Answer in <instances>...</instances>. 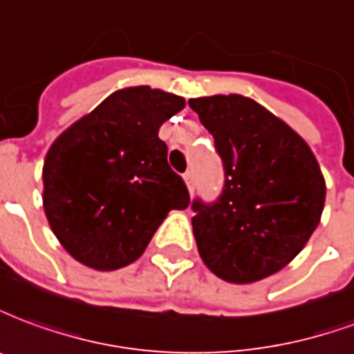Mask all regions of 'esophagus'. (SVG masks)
Segmentation results:
<instances>
[{"label":"esophagus","mask_w":354,"mask_h":354,"mask_svg":"<svg viewBox=\"0 0 354 354\" xmlns=\"http://www.w3.org/2000/svg\"><path fill=\"white\" fill-rule=\"evenodd\" d=\"M183 179H185V185H187L189 192H192V190H194V173L187 171L183 175Z\"/></svg>","instance_id":"obj_1"}]
</instances>
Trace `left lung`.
Wrapping results in <instances>:
<instances>
[{
  "label": "left lung",
  "mask_w": 354,
  "mask_h": 354,
  "mask_svg": "<svg viewBox=\"0 0 354 354\" xmlns=\"http://www.w3.org/2000/svg\"><path fill=\"white\" fill-rule=\"evenodd\" d=\"M189 106L225 165L221 198L192 205L198 253L227 282L263 280L293 261L318 227L324 175L301 135L250 97H198Z\"/></svg>",
  "instance_id": "1"
}]
</instances>
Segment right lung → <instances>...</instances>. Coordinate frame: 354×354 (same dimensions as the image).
Listing matches in <instances>:
<instances>
[{"mask_svg": "<svg viewBox=\"0 0 354 354\" xmlns=\"http://www.w3.org/2000/svg\"><path fill=\"white\" fill-rule=\"evenodd\" d=\"M185 99L124 87L55 139L44 162V209L53 234L85 267L116 270L141 257L171 209L189 207L183 179L158 137Z\"/></svg>", "mask_w": 354, "mask_h": 354, "instance_id": "obj_1", "label": "right lung"}]
</instances>
